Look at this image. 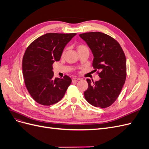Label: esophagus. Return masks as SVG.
I'll list each match as a JSON object with an SVG mask.
<instances>
[{
	"label": "esophagus",
	"mask_w": 149,
	"mask_h": 149,
	"mask_svg": "<svg viewBox=\"0 0 149 149\" xmlns=\"http://www.w3.org/2000/svg\"><path fill=\"white\" fill-rule=\"evenodd\" d=\"M80 79L79 78H72V82H76V81H78V80H79Z\"/></svg>",
	"instance_id": "1"
}]
</instances>
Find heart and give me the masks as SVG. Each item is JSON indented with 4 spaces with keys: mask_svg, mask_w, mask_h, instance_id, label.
Segmentation results:
<instances>
[{
    "mask_svg": "<svg viewBox=\"0 0 149 149\" xmlns=\"http://www.w3.org/2000/svg\"><path fill=\"white\" fill-rule=\"evenodd\" d=\"M88 49L87 48L86 46L84 45H79L77 47V49L78 51H80V50H83V49Z\"/></svg>",
    "mask_w": 149,
    "mask_h": 149,
    "instance_id": "heart-1",
    "label": "heart"
}]
</instances>
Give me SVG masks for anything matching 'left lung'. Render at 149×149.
I'll use <instances>...</instances> for the list:
<instances>
[{
  "label": "left lung",
  "instance_id": "obj_1",
  "mask_svg": "<svg viewBox=\"0 0 149 149\" xmlns=\"http://www.w3.org/2000/svg\"><path fill=\"white\" fill-rule=\"evenodd\" d=\"M87 43L94 58L93 66L100 80L86 81L88 88L84 93L90 104L97 107L110 106L118 97L126 78V59L119 43L107 34L100 31L79 35Z\"/></svg>",
  "mask_w": 149,
  "mask_h": 149
}]
</instances>
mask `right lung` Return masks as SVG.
Segmentation results:
<instances>
[{"instance_id":"obj_1","label":"right lung","mask_w":149,"mask_h":149,"mask_svg":"<svg viewBox=\"0 0 149 149\" xmlns=\"http://www.w3.org/2000/svg\"><path fill=\"white\" fill-rule=\"evenodd\" d=\"M76 35L46 33L26 48L22 60L24 81L31 96L38 104L50 106L63 97L71 79L66 75L54 78L52 65L60 60L65 46Z\"/></svg>"}]
</instances>
